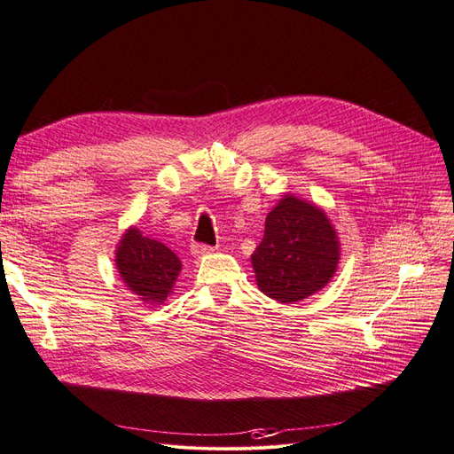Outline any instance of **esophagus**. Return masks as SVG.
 Here are the masks:
<instances>
[{
  "instance_id": "1",
  "label": "esophagus",
  "mask_w": 454,
  "mask_h": 454,
  "mask_svg": "<svg viewBox=\"0 0 454 454\" xmlns=\"http://www.w3.org/2000/svg\"><path fill=\"white\" fill-rule=\"evenodd\" d=\"M213 250H215V248H213V247H207V245H192V247H191V253H192V256H196V258L211 254Z\"/></svg>"
}]
</instances>
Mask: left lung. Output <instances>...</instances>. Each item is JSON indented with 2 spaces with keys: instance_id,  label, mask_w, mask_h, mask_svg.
I'll use <instances>...</instances> for the list:
<instances>
[{
  "instance_id": "1",
  "label": "left lung",
  "mask_w": 454,
  "mask_h": 454,
  "mask_svg": "<svg viewBox=\"0 0 454 454\" xmlns=\"http://www.w3.org/2000/svg\"><path fill=\"white\" fill-rule=\"evenodd\" d=\"M339 260V233L327 213L294 194L267 213L263 239L250 256L258 288L284 305L325 288Z\"/></svg>"
}]
</instances>
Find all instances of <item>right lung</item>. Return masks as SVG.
<instances>
[{
	"label": "right lung",
	"instance_id": "obj_1",
	"mask_svg": "<svg viewBox=\"0 0 454 454\" xmlns=\"http://www.w3.org/2000/svg\"><path fill=\"white\" fill-rule=\"evenodd\" d=\"M115 270L125 288L147 305H164L181 273V260L164 243L142 236L137 226L125 230L115 247Z\"/></svg>",
	"mask_w": 454,
	"mask_h": 454
}]
</instances>
